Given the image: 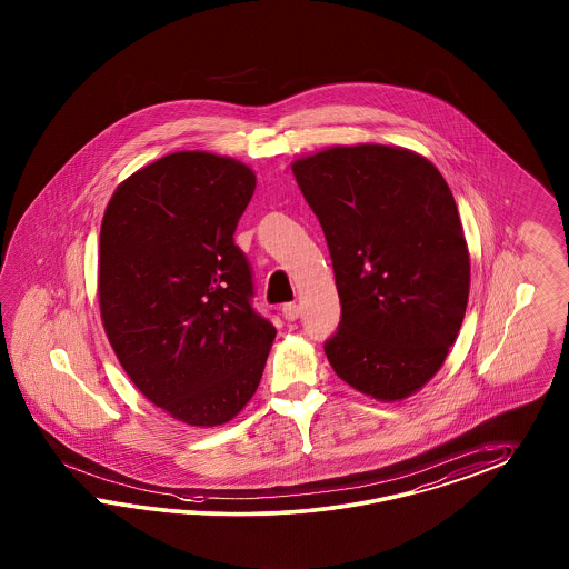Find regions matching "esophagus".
I'll return each mask as SVG.
<instances>
[{
  "label": "esophagus",
  "instance_id": "obj_1",
  "mask_svg": "<svg viewBox=\"0 0 569 569\" xmlns=\"http://www.w3.org/2000/svg\"><path fill=\"white\" fill-rule=\"evenodd\" d=\"M281 315L288 319V321H296L300 317V307L296 302H288L281 307Z\"/></svg>",
  "mask_w": 569,
  "mask_h": 569
}]
</instances>
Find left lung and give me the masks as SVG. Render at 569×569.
Instances as JSON below:
<instances>
[{
	"mask_svg": "<svg viewBox=\"0 0 569 569\" xmlns=\"http://www.w3.org/2000/svg\"><path fill=\"white\" fill-rule=\"evenodd\" d=\"M332 256L342 305L328 361L378 401L420 391L467 313L470 258L448 182L403 147H328L292 161Z\"/></svg>",
	"mask_w": 569,
	"mask_h": 569,
	"instance_id": "left-lung-1",
	"label": "left lung"
}]
</instances>
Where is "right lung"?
Here are the masks:
<instances>
[{"instance_id": "1", "label": "right lung", "mask_w": 569, "mask_h": 569, "mask_svg": "<svg viewBox=\"0 0 569 569\" xmlns=\"http://www.w3.org/2000/svg\"><path fill=\"white\" fill-rule=\"evenodd\" d=\"M233 157L178 151L126 178L100 224L99 305L121 368L151 403L218 427L252 399L273 345L233 241L254 196Z\"/></svg>"}]
</instances>
